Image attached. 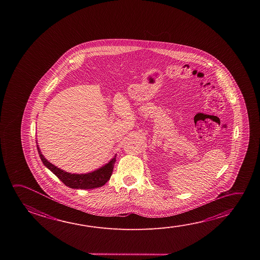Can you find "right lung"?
Masks as SVG:
<instances>
[{
  "mask_svg": "<svg viewBox=\"0 0 260 260\" xmlns=\"http://www.w3.org/2000/svg\"><path fill=\"white\" fill-rule=\"evenodd\" d=\"M38 149L39 155L42 159L43 164L47 167L48 169L60 179V181L71 188H81V189H90L96 187H103L109 179H111L113 167L115 164L116 156L109 162L107 165L99 169L98 171L90 172L88 174H71L68 172L61 171L59 168L52 165L48 161L43 154L41 153V150Z\"/></svg>",
  "mask_w": 260,
  "mask_h": 260,
  "instance_id": "obj_1",
  "label": "right lung"
}]
</instances>
